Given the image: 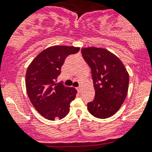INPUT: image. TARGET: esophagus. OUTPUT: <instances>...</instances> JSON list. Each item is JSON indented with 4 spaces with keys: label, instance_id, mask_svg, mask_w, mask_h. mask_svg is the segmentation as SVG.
<instances>
[{
    "label": "esophagus",
    "instance_id": "34e87169",
    "mask_svg": "<svg viewBox=\"0 0 152 152\" xmlns=\"http://www.w3.org/2000/svg\"><path fill=\"white\" fill-rule=\"evenodd\" d=\"M76 90H77V91L79 92V93H80V91H81V88H80V87H77V88H76Z\"/></svg>",
    "mask_w": 152,
    "mask_h": 152
}]
</instances>
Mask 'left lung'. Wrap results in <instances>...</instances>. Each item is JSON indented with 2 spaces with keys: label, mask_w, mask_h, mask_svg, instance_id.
<instances>
[{
  "label": "left lung",
  "mask_w": 152,
  "mask_h": 152,
  "mask_svg": "<svg viewBox=\"0 0 152 152\" xmlns=\"http://www.w3.org/2000/svg\"><path fill=\"white\" fill-rule=\"evenodd\" d=\"M85 61L91 69L95 97L88 103L92 115L106 118L117 113L124 103L129 85V74L121 61L106 49H82Z\"/></svg>",
  "instance_id": "obj_1"
}]
</instances>
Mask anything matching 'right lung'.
I'll return each instance as SVG.
<instances>
[{"instance_id": "right-lung-1", "label": "right lung", "mask_w": 152, "mask_h": 152, "mask_svg": "<svg viewBox=\"0 0 152 152\" xmlns=\"http://www.w3.org/2000/svg\"><path fill=\"white\" fill-rule=\"evenodd\" d=\"M79 49L51 46L38 54L28 66L25 75L27 93L34 107L45 118L52 121L61 119L69 113V104L77 91L56 82L65 58Z\"/></svg>"}]
</instances>
